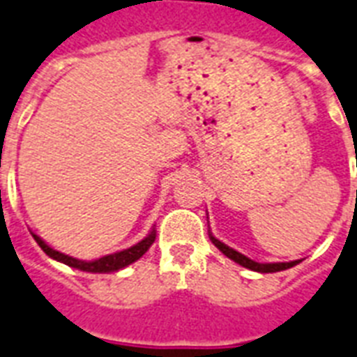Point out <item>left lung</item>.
<instances>
[{
  "instance_id": "1",
  "label": "left lung",
  "mask_w": 357,
  "mask_h": 357,
  "mask_svg": "<svg viewBox=\"0 0 357 357\" xmlns=\"http://www.w3.org/2000/svg\"><path fill=\"white\" fill-rule=\"evenodd\" d=\"M210 240H212V244L216 245L218 250L222 251L223 255L229 257L231 261L238 262L240 266L250 268V270H253V272H261V273L281 272V270H287V268L296 266L298 262H300V261H292V262H266V264H262V262L251 261V259H248V257L242 255V253H238V251L233 250V248H229V245H225V244H223V242H220V240H218V238H214L212 234H210Z\"/></svg>"
}]
</instances>
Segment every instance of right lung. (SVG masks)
Returning a JSON list of instances; mask_svg holds the SVG:
<instances>
[{
    "label": "right lung",
    "instance_id": "add662e5",
    "mask_svg": "<svg viewBox=\"0 0 357 357\" xmlns=\"http://www.w3.org/2000/svg\"><path fill=\"white\" fill-rule=\"evenodd\" d=\"M33 238L37 240V244L40 245V250L46 253L48 257L55 259V261L63 262L66 266L76 268V270H82V272H91V273H107V272H117L121 268L128 266L132 262H135L137 259L147 253V250L153 245L154 238H156V231H151L149 236L137 242L135 245L128 248V250L117 251V253H112V255L100 257V259H96V261H79V259H74V257H68L65 253H61V251H55L54 248H50L46 242H44L40 236L37 234H33Z\"/></svg>",
    "mask_w": 357,
    "mask_h": 357
}]
</instances>
